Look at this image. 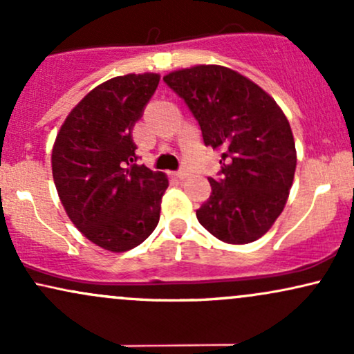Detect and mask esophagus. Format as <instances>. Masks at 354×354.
<instances>
[{
    "mask_svg": "<svg viewBox=\"0 0 354 354\" xmlns=\"http://www.w3.org/2000/svg\"><path fill=\"white\" fill-rule=\"evenodd\" d=\"M174 176L180 178V180H185V178L188 176V171H186V169H178V171L174 173Z\"/></svg>",
    "mask_w": 354,
    "mask_h": 354,
    "instance_id": "obj_1",
    "label": "esophagus"
}]
</instances>
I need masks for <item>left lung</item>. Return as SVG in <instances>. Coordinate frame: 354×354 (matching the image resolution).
Returning <instances> with one entry per match:
<instances>
[{
    "label": "left lung",
    "mask_w": 354,
    "mask_h": 354,
    "mask_svg": "<svg viewBox=\"0 0 354 354\" xmlns=\"http://www.w3.org/2000/svg\"><path fill=\"white\" fill-rule=\"evenodd\" d=\"M163 80L188 104L205 145L221 151V178H209L198 221L230 245L256 241L281 214L293 185L290 121L265 89L226 66L198 64Z\"/></svg>",
    "instance_id": "1"
}]
</instances>
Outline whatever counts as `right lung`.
Masks as SVG:
<instances>
[{
  "label": "right lung",
  "mask_w": 354,
  "mask_h": 354,
  "mask_svg": "<svg viewBox=\"0 0 354 354\" xmlns=\"http://www.w3.org/2000/svg\"><path fill=\"white\" fill-rule=\"evenodd\" d=\"M158 83L156 73L104 81L71 109L53 146L64 211L83 236L115 253L141 245L160 221L168 176L136 165L133 140Z\"/></svg>",
  "instance_id": "1"
}]
</instances>
